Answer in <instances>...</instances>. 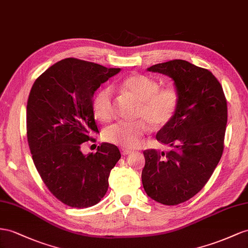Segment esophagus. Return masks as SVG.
<instances>
[{
	"label": "esophagus",
	"mask_w": 248,
	"mask_h": 248,
	"mask_svg": "<svg viewBox=\"0 0 248 248\" xmlns=\"http://www.w3.org/2000/svg\"><path fill=\"white\" fill-rule=\"evenodd\" d=\"M120 151H122V155H123V156H126V155L132 154V151H130V150H128V149H124V148H123Z\"/></svg>",
	"instance_id": "esophagus-1"
}]
</instances>
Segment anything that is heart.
Returning <instances> with one entry per match:
<instances>
[{
  "instance_id": "b5f03b06",
  "label": "heart",
  "mask_w": 248,
  "mask_h": 248,
  "mask_svg": "<svg viewBox=\"0 0 248 248\" xmlns=\"http://www.w3.org/2000/svg\"><path fill=\"white\" fill-rule=\"evenodd\" d=\"M115 88L138 103L135 123L118 122L108 126L104 136L107 141L124 148H135L140 142L148 124L154 130L162 129L173 119L179 106V93L174 87L159 88V82L143 74H131L118 81ZM94 116L108 122L113 116L114 103L110 88L96 92L92 100Z\"/></svg>"
}]
</instances>
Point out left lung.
Here are the masks:
<instances>
[{"label":"left lung","instance_id":"left-lung-1","mask_svg":"<svg viewBox=\"0 0 248 248\" xmlns=\"http://www.w3.org/2000/svg\"><path fill=\"white\" fill-rule=\"evenodd\" d=\"M150 72L168 75L179 93L173 119L156 138L170 152L145 150L141 173L145 193L164 205H177L200 192L224 148L227 105L223 89L208 70L183 60L157 63Z\"/></svg>","mask_w":248,"mask_h":248}]
</instances>
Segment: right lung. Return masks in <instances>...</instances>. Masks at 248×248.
<instances>
[{"label": "right lung", "instance_id": "obj_1", "mask_svg": "<svg viewBox=\"0 0 248 248\" xmlns=\"http://www.w3.org/2000/svg\"><path fill=\"white\" fill-rule=\"evenodd\" d=\"M119 72L120 68L65 59L48 68L31 88L27 139L34 166L50 192L71 207L97 204L122 157L116 145L108 142L94 154L80 150L92 133H99L92 110L94 93Z\"/></svg>", "mask_w": 248, "mask_h": 248}]
</instances>
